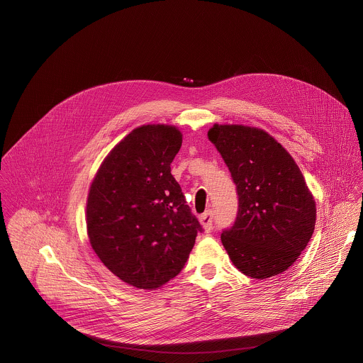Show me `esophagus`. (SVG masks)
<instances>
[{"mask_svg": "<svg viewBox=\"0 0 363 363\" xmlns=\"http://www.w3.org/2000/svg\"><path fill=\"white\" fill-rule=\"evenodd\" d=\"M199 220H201L202 227H203L206 231H211V230L213 228V215H212L211 211H208V212H205L203 215H201Z\"/></svg>", "mask_w": 363, "mask_h": 363, "instance_id": "obj_1", "label": "esophagus"}]
</instances>
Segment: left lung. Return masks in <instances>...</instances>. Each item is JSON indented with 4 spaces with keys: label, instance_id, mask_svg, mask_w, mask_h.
Masks as SVG:
<instances>
[{
    "label": "left lung",
    "instance_id": "1",
    "mask_svg": "<svg viewBox=\"0 0 363 363\" xmlns=\"http://www.w3.org/2000/svg\"><path fill=\"white\" fill-rule=\"evenodd\" d=\"M209 140L223 157L238 196L234 224L221 242L234 267L254 279L286 271L307 247L315 202L289 152L267 132L215 125Z\"/></svg>",
    "mask_w": 363,
    "mask_h": 363
}]
</instances>
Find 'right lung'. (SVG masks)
Instances as JSON below:
<instances>
[{
    "instance_id": "obj_1",
    "label": "right lung",
    "mask_w": 363,
    "mask_h": 363,
    "mask_svg": "<svg viewBox=\"0 0 363 363\" xmlns=\"http://www.w3.org/2000/svg\"><path fill=\"white\" fill-rule=\"evenodd\" d=\"M181 145L175 126H140L113 147L89 188V242L113 275L139 289L175 278L203 231L171 174Z\"/></svg>"
}]
</instances>
